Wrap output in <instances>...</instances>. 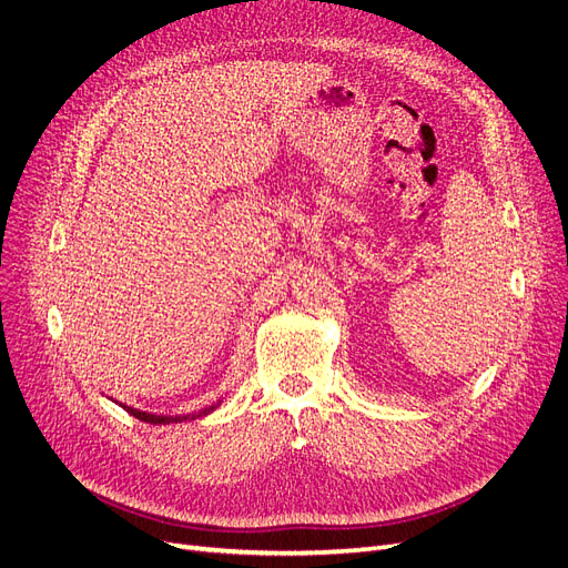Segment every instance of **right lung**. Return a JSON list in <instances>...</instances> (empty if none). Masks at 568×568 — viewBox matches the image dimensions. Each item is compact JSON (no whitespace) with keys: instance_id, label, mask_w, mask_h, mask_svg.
Wrapping results in <instances>:
<instances>
[{"instance_id":"1","label":"right lung","mask_w":568,"mask_h":568,"mask_svg":"<svg viewBox=\"0 0 568 568\" xmlns=\"http://www.w3.org/2000/svg\"><path fill=\"white\" fill-rule=\"evenodd\" d=\"M123 407L125 412H130L132 417H136V419H142V422H146V424H178V422H186V419H196V417H203V415H211V412L217 407V405H211V407H205V409H201V412H192V415H182V417H165V415H151V412H142V409H134V407H128V405H120Z\"/></svg>"}]
</instances>
